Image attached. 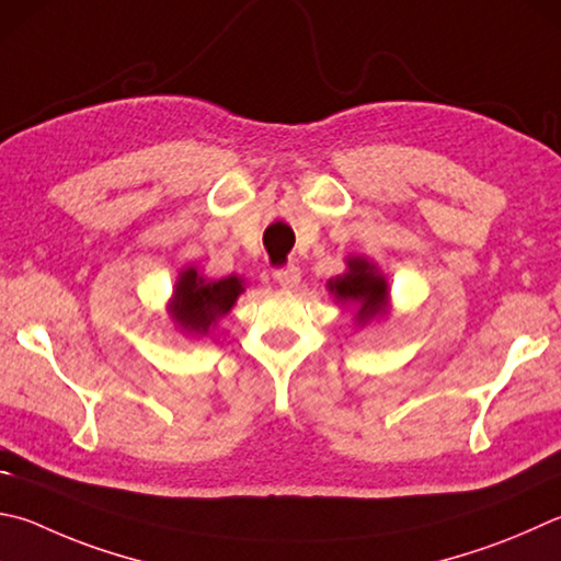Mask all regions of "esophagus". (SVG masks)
<instances>
[{"label": "esophagus", "instance_id": "34e87169", "mask_svg": "<svg viewBox=\"0 0 561 561\" xmlns=\"http://www.w3.org/2000/svg\"><path fill=\"white\" fill-rule=\"evenodd\" d=\"M274 279H277L279 287L291 289V287H297V284H299L301 270L297 267V264H284V267L274 270Z\"/></svg>", "mask_w": 561, "mask_h": 561}]
</instances>
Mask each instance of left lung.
Returning a JSON list of instances; mask_svg holds the SVG:
<instances>
[{
  "mask_svg": "<svg viewBox=\"0 0 561 561\" xmlns=\"http://www.w3.org/2000/svg\"><path fill=\"white\" fill-rule=\"evenodd\" d=\"M348 267L343 277L329 282V289L335 294V299L358 304V321L365 323L385 307L387 284L380 274H375L368 260H351Z\"/></svg>",
  "mask_w": 561,
  "mask_h": 561,
  "instance_id": "8db88e82",
  "label": "left lung"
}]
</instances>
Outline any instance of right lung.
Segmentation results:
<instances>
[{
    "label": "right lung",
    "instance_id": "obj_1",
    "mask_svg": "<svg viewBox=\"0 0 561 561\" xmlns=\"http://www.w3.org/2000/svg\"><path fill=\"white\" fill-rule=\"evenodd\" d=\"M240 291L242 284L238 277L206 282L198 277L196 270H186L176 284L171 313L186 331L206 333L213 321L232 309Z\"/></svg>",
    "mask_w": 561,
    "mask_h": 561
}]
</instances>
